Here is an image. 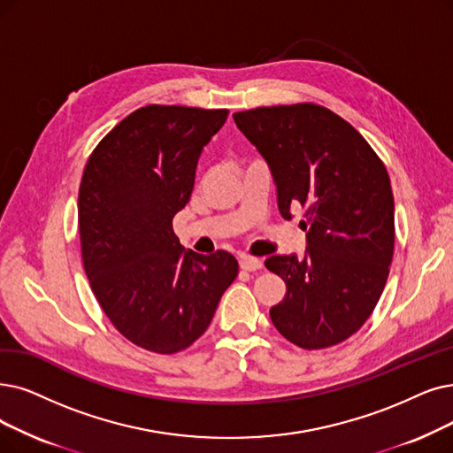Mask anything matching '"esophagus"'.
<instances>
[{
	"label": "esophagus",
	"mask_w": 453,
	"mask_h": 453,
	"mask_svg": "<svg viewBox=\"0 0 453 453\" xmlns=\"http://www.w3.org/2000/svg\"><path fill=\"white\" fill-rule=\"evenodd\" d=\"M262 260L260 258H252V257H243L242 260H240V265H242V269H245V271H257V269H260L262 267Z\"/></svg>",
	"instance_id": "obj_1"
}]
</instances>
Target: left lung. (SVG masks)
Wrapping results in <instances>:
<instances>
[{
	"label": "left lung",
	"mask_w": 453,
	"mask_h": 453,
	"mask_svg": "<svg viewBox=\"0 0 453 453\" xmlns=\"http://www.w3.org/2000/svg\"><path fill=\"white\" fill-rule=\"evenodd\" d=\"M234 122L265 159L284 219H292V208L304 210V255L265 260L286 282L271 321L303 349L334 346L363 327L388 277V173L366 139L327 107H257L234 113Z\"/></svg>",
	"instance_id": "obj_1"
}]
</instances>
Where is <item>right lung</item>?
<instances>
[{"instance_id":"obj_1","label":"right lung","mask_w":453,"mask_h":453,"mask_svg":"<svg viewBox=\"0 0 453 453\" xmlns=\"http://www.w3.org/2000/svg\"><path fill=\"white\" fill-rule=\"evenodd\" d=\"M226 117V110L141 107L85 165L78 196L85 273L105 316L142 349L189 348L238 275L230 252L184 250L173 230L191 198L198 157Z\"/></svg>"}]
</instances>
